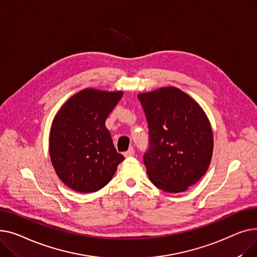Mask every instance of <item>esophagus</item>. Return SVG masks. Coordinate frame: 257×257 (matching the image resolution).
<instances>
[{
	"label": "esophagus",
	"mask_w": 257,
	"mask_h": 257,
	"mask_svg": "<svg viewBox=\"0 0 257 257\" xmlns=\"http://www.w3.org/2000/svg\"><path fill=\"white\" fill-rule=\"evenodd\" d=\"M135 156V150H134V148H128V150L127 152H125L124 153V157L125 158H133Z\"/></svg>",
	"instance_id": "34e87169"
}]
</instances>
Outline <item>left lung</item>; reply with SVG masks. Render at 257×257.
Segmentation results:
<instances>
[{
  "instance_id": "1",
  "label": "left lung",
  "mask_w": 257,
  "mask_h": 257,
  "mask_svg": "<svg viewBox=\"0 0 257 257\" xmlns=\"http://www.w3.org/2000/svg\"><path fill=\"white\" fill-rule=\"evenodd\" d=\"M149 130L144 155L147 174L157 188L182 193L207 171L214 150L209 120L197 101L176 87L138 94Z\"/></svg>"
}]
</instances>
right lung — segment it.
Returning <instances> with one entry per match:
<instances>
[{"label": "right lung", "mask_w": 257, "mask_h": 257, "mask_svg": "<svg viewBox=\"0 0 257 257\" xmlns=\"http://www.w3.org/2000/svg\"><path fill=\"white\" fill-rule=\"evenodd\" d=\"M122 94L86 88L68 98L54 117L49 141L51 161L58 177L75 192L100 190L124 160L105 127V119Z\"/></svg>", "instance_id": "1"}]
</instances>
